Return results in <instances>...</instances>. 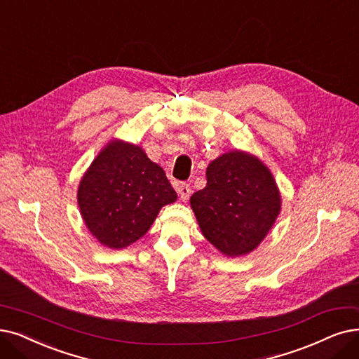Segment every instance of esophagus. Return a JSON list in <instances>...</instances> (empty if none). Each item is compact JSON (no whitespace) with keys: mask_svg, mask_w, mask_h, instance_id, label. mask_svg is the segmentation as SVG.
I'll return each instance as SVG.
<instances>
[{"mask_svg":"<svg viewBox=\"0 0 359 359\" xmlns=\"http://www.w3.org/2000/svg\"><path fill=\"white\" fill-rule=\"evenodd\" d=\"M177 191H178V194H180L182 202H187V200L190 198V194H191L190 184H185V182L178 184V185H177Z\"/></svg>","mask_w":359,"mask_h":359,"instance_id":"esophagus-1","label":"esophagus"}]
</instances>
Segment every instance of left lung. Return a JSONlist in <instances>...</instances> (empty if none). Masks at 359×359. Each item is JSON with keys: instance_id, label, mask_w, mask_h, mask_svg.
<instances>
[{"instance_id": "8db88e82", "label": "left lung", "mask_w": 359, "mask_h": 359, "mask_svg": "<svg viewBox=\"0 0 359 359\" xmlns=\"http://www.w3.org/2000/svg\"><path fill=\"white\" fill-rule=\"evenodd\" d=\"M208 184L191 209L200 229L226 256L250 253L274 225L281 198L269 169L255 156L229 151L206 169Z\"/></svg>"}]
</instances>
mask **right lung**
Returning a JSON list of instances; mask_svg holds the SVG:
<instances>
[{
  "mask_svg": "<svg viewBox=\"0 0 359 359\" xmlns=\"http://www.w3.org/2000/svg\"><path fill=\"white\" fill-rule=\"evenodd\" d=\"M177 200L163 169L141 147L107 144L83 175L78 190L81 215L93 236L110 249L144 236L159 210Z\"/></svg>",
  "mask_w": 359,
  "mask_h": 359,
  "instance_id": "obj_1",
  "label": "right lung"
}]
</instances>
